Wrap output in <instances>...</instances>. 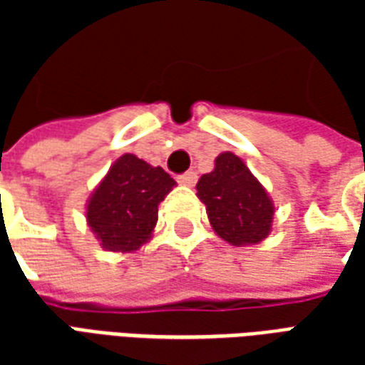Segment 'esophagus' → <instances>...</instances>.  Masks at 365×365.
Wrapping results in <instances>:
<instances>
[{
    "instance_id": "esophagus-1",
    "label": "esophagus",
    "mask_w": 365,
    "mask_h": 365,
    "mask_svg": "<svg viewBox=\"0 0 365 365\" xmlns=\"http://www.w3.org/2000/svg\"><path fill=\"white\" fill-rule=\"evenodd\" d=\"M178 182L182 183V185H195V182H197V174L195 172H185V174L178 175Z\"/></svg>"
}]
</instances>
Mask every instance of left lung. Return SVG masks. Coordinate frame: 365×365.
Here are the masks:
<instances>
[{
    "instance_id": "1",
    "label": "left lung",
    "mask_w": 365,
    "mask_h": 365,
    "mask_svg": "<svg viewBox=\"0 0 365 365\" xmlns=\"http://www.w3.org/2000/svg\"><path fill=\"white\" fill-rule=\"evenodd\" d=\"M197 197L205 203L215 232L230 245H256L272 229L274 205L242 160L225 152L215 170L201 175Z\"/></svg>"
}]
</instances>
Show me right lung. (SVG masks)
Segmentation results:
<instances>
[{"instance_id": "add662e5", "label": "right lung", "mask_w": 365, "mask_h": 365, "mask_svg": "<svg viewBox=\"0 0 365 365\" xmlns=\"http://www.w3.org/2000/svg\"><path fill=\"white\" fill-rule=\"evenodd\" d=\"M175 182L160 166L135 154L120 156L99 183L88 205L90 225L111 252H130L144 245L158 221V205Z\"/></svg>"}]
</instances>
